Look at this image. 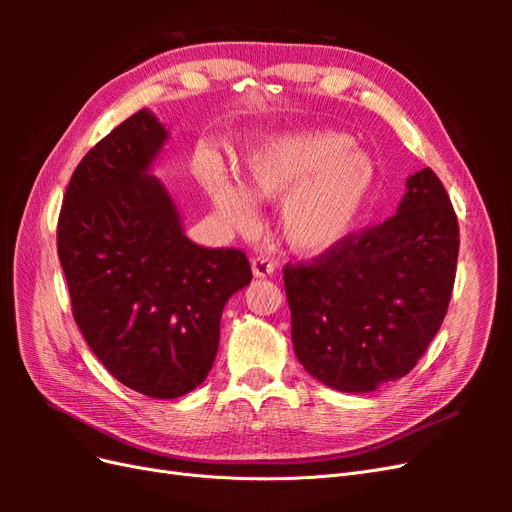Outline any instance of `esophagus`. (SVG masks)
I'll return each mask as SVG.
<instances>
[{"label":"esophagus","instance_id":"esophagus-1","mask_svg":"<svg viewBox=\"0 0 512 512\" xmlns=\"http://www.w3.org/2000/svg\"><path fill=\"white\" fill-rule=\"evenodd\" d=\"M273 271H275V265H273L269 258L258 256V258L252 260V273H254V277H269V275H273Z\"/></svg>","mask_w":512,"mask_h":512}]
</instances>
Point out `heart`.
Returning <instances> with one entry per match:
<instances>
[{
  "mask_svg": "<svg viewBox=\"0 0 512 512\" xmlns=\"http://www.w3.org/2000/svg\"><path fill=\"white\" fill-rule=\"evenodd\" d=\"M376 162L352 138L327 128L273 134L247 151L241 188L222 175L207 181L215 209L232 226L254 224L252 203H280V232L292 252L322 256L359 224L376 185Z\"/></svg>",
  "mask_w": 512,
  "mask_h": 512,
  "instance_id": "obj_1",
  "label": "heart"
}]
</instances>
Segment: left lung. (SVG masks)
I'll use <instances>...</instances> for the list:
<instances>
[{
	"label": "left lung",
	"mask_w": 512,
	"mask_h": 512,
	"mask_svg": "<svg viewBox=\"0 0 512 512\" xmlns=\"http://www.w3.org/2000/svg\"><path fill=\"white\" fill-rule=\"evenodd\" d=\"M459 226L431 168L406 179L397 213L312 265L286 267L292 346L342 393L404 378L436 337L455 284Z\"/></svg>",
	"instance_id": "1"
}]
</instances>
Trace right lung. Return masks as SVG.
I'll return each instance as SVG.
<instances>
[{
    "instance_id": "add662e5",
    "label": "right lung",
    "mask_w": 512,
    "mask_h": 512,
    "mask_svg": "<svg viewBox=\"0 0 512 512\" xmlns=\"http://www.w3.org/2000/svg\"><path fill=\"white\" fill-rule=\"evenodd\" d=\"M168 136L147 108L128 117L76 166L57 224L85 342L121 384L156 399L205 382L224 305L252 282L243 252L185 237L177 203L151 175Z\"/></svg>"
}]
</instances>
